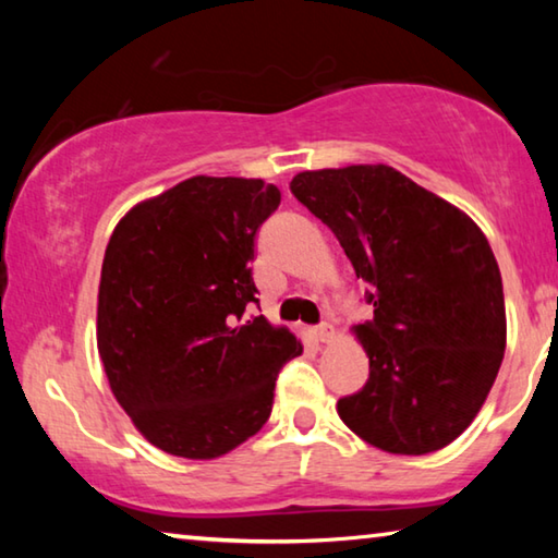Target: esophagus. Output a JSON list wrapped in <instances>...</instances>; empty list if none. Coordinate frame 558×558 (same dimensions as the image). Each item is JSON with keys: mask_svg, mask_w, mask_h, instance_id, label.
I'll return each mask as SVG.
<instances>
[{"mask_svg": "<svg viewBox=\"0 0 558 558\" xmlns=\"http://www.w3.org/2000/svg\"><path fill=\"white\" fill-rule=\"evenodd\" d=\"M313 337H315V342H332V337H335V329H332V325L323 323V325H319V327H315V329H313Z\"/></svg>", "mask_w": 558, "mask_h": 558, "instance_id": "1", "label": "esophagus"}]
</instances>
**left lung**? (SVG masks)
Returning <instances> with one entry per match:
<instances>
[{
  "label": "left lung",
  "instance_id": "8db88e82",
  "mask_svg": "<svg viewBox=\"0 0 558 558\" xmlns=\"http://www.w3.org/2000/svg\"><path fill=\"white\" fill-rule=\"evenodd\" d=\"M290 192L372 286L374 317L354 327L369 379L337 401L339 418L393 456L446 448L483 409L505 356L502 276L485 233L389 165L300 172Z\"/></svg>",
  "mask_w": 558,
  "mask_h": 558
}]
</instances>
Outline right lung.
Returning a JSON list of instances; mask_svg holds the SVG:
<instances>
[{
    "instance_id": "right-lung-1",
    "label": "right lung",
    "mask_w": 558,
    "mask_h": 558,
    "mask_svg": "<svg viewBox=\"0 0 558 558\" xmlns=\"http://www.w3.org/2000/svg\"><path fill=\"white\" fill-rule=\"evenodd\" d=\"M263 179L192 177L140 202L110 235L98 352L135 428L177 458L211 460L263 428L300 339L266 317L251 260L278 209Z\"/></svg>"
}]
</instances>
